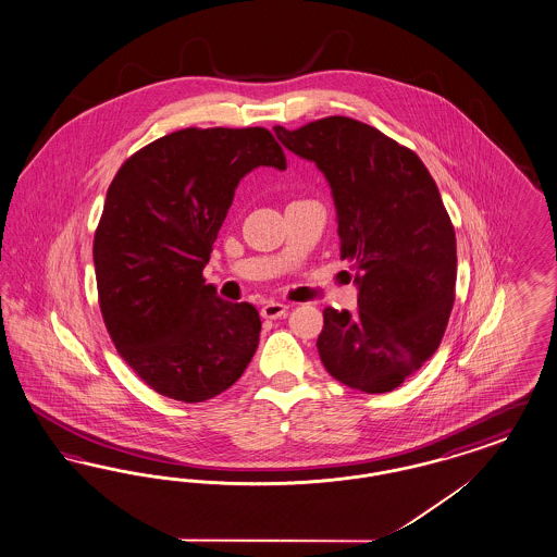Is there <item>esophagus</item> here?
<instances>
[{
	"label": "esophagus",
	"instance_id": "1",
	"mask_svg": "<svg viewBox=\"0 0 557 557\" xmlns=\"http://www.w3.org/2000/svg\"><path fill=\"white\" fill-rule=\"evenodd\" d=\"M286 312H288V307L282 305V302H268V305L261 309V314H263L265 319H280V317H284Z\"/></svg>",
	"mask_w": 557,
	"mask_h": 557
}]
</instances>
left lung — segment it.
Returning a JSON list of instances; mask_svg holds the SVG:
<instances>
[{"label":"left lung","mask_w":557,"mask_h":557,"mask_svg":"<svg viewBox=\"0 0 557 557\" xmlns=\"http://www.w3.org/2000/svg\"><path fill=\"white\" fill-rule=\"evenodd\" d=\"M273 131L325 174L357 271V312L323 311L321 362L352 389L392 392L440 348L454 307L456 234L437 184L414 151L352 117Z\"/></svg>","instance_id":"1"}]
</instances>
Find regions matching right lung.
<instances>
[{
	"mask_svg": "<svg viewBox=\"0 0 557 557\" xmlns=\"http://www.w3.org/2000/svg\"><path fill=\"white\" fill-rule=\"evenodd\" d=\"M286 170L268 128H184L128 157L108 188L92 261L113 346L172 400L205 401L245 373L261 319L227 302L202 269L238 182L255 168Z\"/></svg>",
	"mask_w": 557,
	"mask_h": 557,
	"instance_id": "add662e5",
	"label": "right lung"
}]
</instances>
